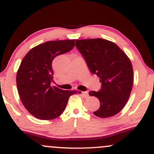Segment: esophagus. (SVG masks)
<instances>
[{"label": "esophagus", "mask_w": 154, "mask_h": 154, "mask_svg": "<svg viewBox=\"0 0 154 154\" xmlns=\"http://www.w3.org/2000/svg\"><path fill=\"white\" fill-rule=\"evenodd\" d=\"M80 95L82 97H84L85 98H89V94H88V92H80Z\"/></svg>", "instance_id": "obj_1"}]
</instances>
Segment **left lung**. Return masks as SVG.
<instances>
[{
    "label": "left lung",
    "instance_id": "obj_1",
    "mask_svg": "<svg viewBox=\"0 0 154 154\" xmlns=\"http://www.w3.org/2000/svg\"><path fill=\"white\" fill-rule=\"evenodd\" d=\"M76 47L101 82L100 91L89 92L100 100V108L93 114L100 118L116 115L132 91L133 69L130 59L117 45L102 38L76 40Z\"/></svg>",
    "mask_w": 154,
    "mask_h": 154
}]
</instances>
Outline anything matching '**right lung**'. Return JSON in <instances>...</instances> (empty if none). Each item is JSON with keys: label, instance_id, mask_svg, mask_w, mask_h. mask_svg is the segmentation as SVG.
I'll use <instances>...</instances> for the list:
<instances>
[{"label": "right lung", "instance_id": "1", "mask_svg": "<svg viewBox=\"0 0 154 154\" xmlns=\"http://www.w3.org/2000/svg\"><path fill=\"white\" fill-rule=\"evenodd\" d=\"M75 41L54 40L40 44L32 48L21 62L17 74L19 97L26 110L39 119L51 120L59 116L69 97L79 93L51 86L54 78L53 60L71 51Z\"/></svg>", "mask_w": 154, "mask_h": 154}]
</instances>
